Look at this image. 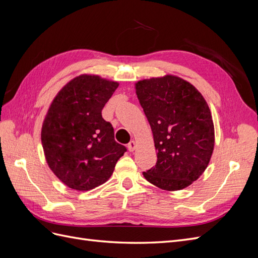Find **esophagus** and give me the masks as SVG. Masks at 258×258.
<instances>
[{"mask_svg":"<svg viewBox=\"0 0 258 258\" xmlns=\"http://www.w3.org/2000/svg\"><path fill=\"white\" fill-rule=\"evenodd\" d=\"M136 147H137V143H136V141H134V140H132V141H130L129 144H128V150L130 152H134L136 150Z\"/></svg>","mask_w":258,"mask_h":258,"instance_id":"34e87169","label":"esophagus"}]
</instances>
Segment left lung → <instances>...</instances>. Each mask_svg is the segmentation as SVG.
<instances>
[{
  "label": "left lung",
  "instance_id": "1",
  "mask_svg": "<svg viewBox=\"0 0 258 258\" xmlns=\"http://www.w3.org/2000/svg\"><path fill=\"white\" fill-rule=\"evenodd\" d=\"M136 89L157 151L155 167L143 175L159 188L183 189L204 173L213 153L214 124L206 100L172 75L140 81Z\"/></svg>",
  "mask_w": 258,
  "mask_h": 258
}]
</instances>
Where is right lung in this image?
<instances>
[{
    "instance_id": "obj_1",
    "label": "right lung",
    "mask_w": 258,
    "mask_h": 258,
    "mask_svg": "<svg viewBox=\"0 0 258 258\" xmlns=\"http://www.w3.org/2000/svg\"><path fill=\"white\" fill-rule=\"evenodd\" d=\"M118 83L81 75L53 99L42 128V144L49 168L70 188L90 190L111 177L126 146L114 139L102 110Z\"/></svg>"
}]
</instances>
